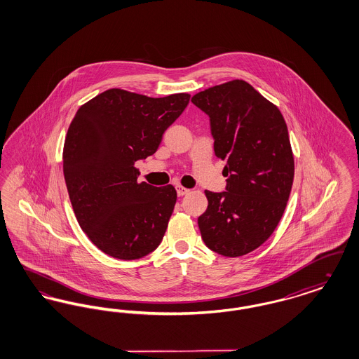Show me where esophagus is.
Masks as SVG:
<instances>
[{
	"instance_id": "34e87169",
	"label": "esophagus",
	"mask_w": 359,
	"mask_h": 359,
	"mask_svg": "<svg viewBox=\"0 0 359 359\" xmlns=\"http://www.w3.org/2000/svg\"><path fill=\"white\" fill-rule=\"evenodd\" d=\"M176 192H177V196H184L189 192V189L182 187V186H176Z\"/></svg>"
}]
</instances>
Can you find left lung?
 Returning a JSON list of instances; mask_svg holds the SVG:
<instances>
[{
	"instance_id": "1",
	"label": "left lung",
	"mask_w": 359,
	"mask_h": 359,
	"mask_svg": "<svg viewBox=\"0 0 359 359\" xmlns=\"http://www.w3.org/2000/svg\"><path fill=\"white\" fill-rule=\"evenodd\" d=\"M210 117L215 156L226 161V191H205L198 218L208 249L245 256L272 236L293 183L294 163L283 114L245 81H230L191 100Z\"/></svg>"
}]
</instances>
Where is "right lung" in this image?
I'll use <instances>...</instances> for the list:
<instances>
[{
    "instance_id": "add662e5",
    "label": "right lung",
    "mask_w": 359,
    "mask_h": 359,
    "mask_svg": "<svg viewBox=\"0 0 359 359\" xmlns=\"http://www.w3.org/2000/svg\"><path fill=\"white\" fill-rule=\"evenodd\" d=\"M189 97L110 88L76 111L65 141V180L79 226L103 253L137 259L163 241L176 189L138 183L135 164L157 151Z\"/></svg>"
}]
</instances>
